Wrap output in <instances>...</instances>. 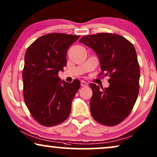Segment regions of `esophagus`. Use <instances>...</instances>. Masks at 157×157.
I'll list each match as a JSON object with an SVG mask.
<instances>
[{"mask_svg":"<svg viewBox=\"0 0 157 157\" xmlns=\"http://www.w3.org/2000/svg\"><path fill=\"white\" fill-rule=\"evenodd\" d=\"M80 83H81V86H82V87H87V85H87V83L85 82V81H83V80L81 81Z\"/></svg>","mask_w":157,"mask_h":157,"instance_id":"obj_1","label":"esophagus"}]
</instances>
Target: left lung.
<instances>
[{
  "label": "left lung",
  "mask_w": 157,
  "mask_h": 157,
  "mask_svg": "<svg viewBox=\"0 0 157 157\" xmlns=\"http://www.w3.org/2000/svg\"><path fill=\"white\" fill-rule=\"evenodd\" d=\"M80 42L93 49L100 60V75L110 77L108 87L90 84L92 116L105 126H116L130 114L139 95L140 67L135 48L116 33L87 35Z\"/></svg>",
  "instance_id": "1"
}]
</instances>
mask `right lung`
<instances>
[{
    "label": "right lung",
    "mask_w": 157,
    "mask_h": 157,
    "mask_svg": "<svg viewBox=\"0 0 157 157\" xmlns=\"http://www.w3.org/2000/svg\"><path fill=\"white\" fill-rule=\"evenodd\" d=\"M79 38L66 33H48L33 41L25 54L24 101L33 118L42 126H56L70 116L80 82L61 81L58 73L67 65L69 47Z\"/></svg>",
    "instance_id": "1"
}]
</instances>
